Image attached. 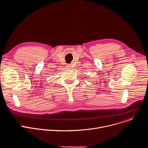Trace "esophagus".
I'll list each match as a JSON object with an SVG mask.
<instances>
[{
	"label": "esophagus",
	"instance_id": "obj_1",
	"mask_svg": "<svg viewBox=\"0 0 148 148\" xmlns=\"http://www.w3.org/2000/svg\"><path fill=\"white\" fill-rule=\"evenodd\" d=\"M66 67H67V69H71V64H67V65H66Z\"/></svg>",
	"mask_w": 148,
	"mask_h": 148
}]
</instances>
